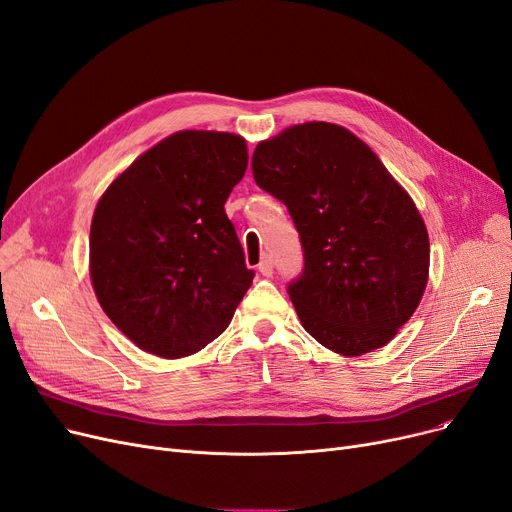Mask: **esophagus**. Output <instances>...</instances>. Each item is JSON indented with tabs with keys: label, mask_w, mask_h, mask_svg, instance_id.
I'll return each instance as SVG.
<instances>
[{
	"label": "esophagus",
	"mask_w": 512,
	"mask_h": 512,
	"mask_svg": "<svg viewBox=\"0 0 512 512\" xmlns=\"http://www.w3.org/2000/svg\"><path fill=\"white\" fill-rule=\"evenodd\" d=\"M259 272H261V276H265V278H270V276L274 274V261H272V257H270V255H265V257L261 259V263H259Z\"/></svg>",
	"instance_id": "34e87169"
}]
</instances>
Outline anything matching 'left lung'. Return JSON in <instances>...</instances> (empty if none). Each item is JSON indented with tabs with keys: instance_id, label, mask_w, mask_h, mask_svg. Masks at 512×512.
I'll return each mask as SVG.
<instances>
[{
	"instance_id": "left-lung-1",
	"label": "left lung",
	"mask_w": 512,
	"mask_h": 512,
	"mask_svg": "<svg viewBox=\"0 0 512 512\" xmlns=\"http://www.w3.org/2000/svg\"><path fill=\"white\" fill-rule=\"evenodd\" d=\"M251 167L299 232L303 272L286 291L303 328L341 355L387 345L429 276V234L408 192L335 123H303L259 142Z\"/></svg>"
}]
</instances>
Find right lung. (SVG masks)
<instances>
[{
    "label": "right lung",
    "instance_id": "obj_1",
    "mask_svg": "<svg viewBox=\"0 0 512 512\" xmlns=\"http://www.w3.org/2000/svg\"><path fill=\"white\" fill-rule=\"evenodd\" d=\"M249 165L224 131H177L98 201L90 274L104 314L140 349L175 360L224 332L255 272L226 201Z\"/></svg>",
    "mask_w": 512,
    "mask_h": 512
}]
</instances>
